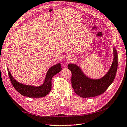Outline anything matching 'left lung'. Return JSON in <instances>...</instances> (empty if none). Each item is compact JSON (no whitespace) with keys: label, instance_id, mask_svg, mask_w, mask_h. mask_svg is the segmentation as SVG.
<instances>
[{"label":"left lung","instance_id":"1","mask_svg":"<svg viewBox=\"0 0 127 127\" xmlns=\"http://www.w3.org/2000/svg\"><path fill=\"white\" fill-rule=\"evenodd\" d=\"M114 59L107 73L102 78L92 79L88 78L78 66L69 64L67 67L71 72V85L77 95L81 97H92L102 95L113 82L118 66V55L114 48Z\"/></svg>","mask_w":127,"mask_h":127}]
</instances>
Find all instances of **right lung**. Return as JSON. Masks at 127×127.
I'll use <instances>...</instances> for the list:
<instances>
[{
	"mask_svg": "<svg viewBox=\"0 0 127 127\" xmlns=\"http://www.w3.org/2000/svg\"><path fill=\"white\" fill-rule=\"evenodd\" d=\"M7 69L11 82L15 89L21 95L29 97H42L49 94L51 91L52 77L60 72L62 68L60 63L52 66L47 71L44 83L39 87L25 85L19 83L11 75L8 68Z\"/></svg>",
	"mask_w": 127,
	"mask_h": 127,
	"instance_id": "add662e5",
	"label": "right lung"
}]
</instances>
